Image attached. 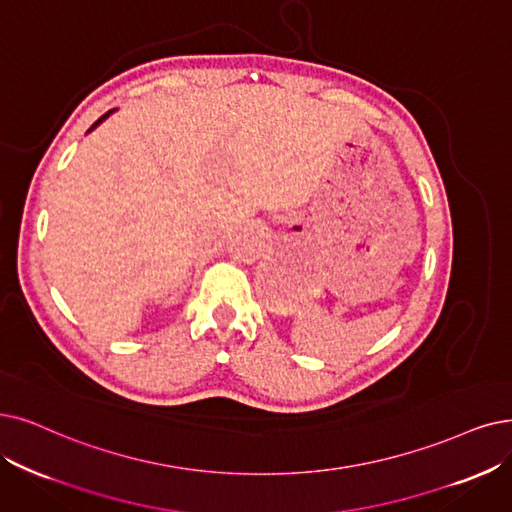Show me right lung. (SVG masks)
Returning <instances> with one entry per match:
<instances>
[{
  "label": "right lung",
  "mask_w": 512,
  "mask_h": 512,
  "mask_svg": "<svg viewBox=\"0 0 512 512\" xmlns=\"http://www.w3.org/2000/svg\"><path fill=\"white\" fill-rule=\"evenodd\" d=\"M113 111H115V109H113ZM113 111H107V113H105V115H102V117H100V119H96V121H94V124H92V128H90V130H88V132H92V130H94V128H96V126H98V124H102V121H105V119H107V117H109V115H111V113H113Z\"/></svg>",
  "instance_id": "1"
}]
</instances>
